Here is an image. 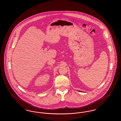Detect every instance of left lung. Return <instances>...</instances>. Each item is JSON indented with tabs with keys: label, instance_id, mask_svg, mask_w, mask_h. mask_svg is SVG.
Segmentation results:
<instances>
[{
	"label": "left lung",
	"instance_id": "8db88e82",
	"mask_svg": "<svg viewBox=\"0 0 121 121\" xmlns=\"http://www.w3.org/2000/svg\"><path fill=\"white\" fill-rule=\"evenodd\" d=\"M80 92H81V91H80Z\"/></svg>",
	"mask_w": 121,
	"mask_h": 121
}]
</instances>
